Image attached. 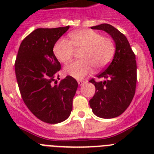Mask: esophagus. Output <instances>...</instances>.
<instances>
[{
	"label": "esophagus",
	"mask_w": 154,
	"mask_h": 154,
	"mask_svg": "<svg viewBox=\"0 0 154 154\" xmlns=\"http://www.w3.org/2000/svg\"><path fill=\"white\" fill-rule=\"evenodd\" d=\"M84 83H85V82L82 81V80H78V84L79 85H82Z\"/></svg>",
	"instance_id": "34e87169"
}]
</instances>
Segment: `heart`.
Here are the masks:
<instances>
[{
    "instance_id": "heart-1",
    "label": "heart",
    "mask_w": 154,
    "mask_h": 154,
    "mask_svg": "<svg viewBox=\"0 0 154 154\" xmlns=\"http://www.w3.org/2000/svg\"><path fill=\"white\" fill-rule=\"evenodd\" d=\"M71 41L61 38L55 43L53 51L55 57L62 63L71 62L75 50H81L79 58L65 68V72L77 79H83L96 69L104 67L111 61L115 52L112 39L103 37L92 30H81L70 34Z\"/></svg>"
}]
</instances>
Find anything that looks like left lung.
<instances>
[{
	"instance_id": "1",
	"label": "left lung",
	"mask_w": 154,
	"mask_h": 154,
	"mask_svg": "<svg viewBox=\"0 0 154 154\" xmlns=\"http://www.w3.org/2000/svg\"><path fill=\"white\" fill-rule=\"evenodd\" d=\"M111 36L116 51L112 62L97 78L104 81L89 82L96 86V93L89 100L92 112L98 117L112 119L124 112L131 103L137 85V62L130 43L123 34L109 24L91 27Z\"/></svg>"
}]
</instances>
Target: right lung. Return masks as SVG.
<instances>
[{"instance_id":"obj_1","label":"right lung","mask_w":154,"mask_h":154,"mask_svg":"<svg viewBox=\"0 0 154 154\" xmlns=\"http://www.w3.org/2000/svg\"><path fill=\"white\" fill-rule=\"evenodd\" d=\"M69 28L35 29L21 42L14 65L24 103L37 118L47 123H61L69 117L78 88L72 76L59 82L56 80L61 65L53 48Z\"/></svg>"}]
</instances>
